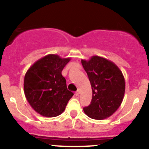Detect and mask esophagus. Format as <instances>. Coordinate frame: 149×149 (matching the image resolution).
Here are the masks:
<instances>
[{"instance_id": "1", "label": "esophagus", "mask_w": 149, "mask_h": 149, "mask_svg": "<svg viewBox=\"0 0 149 149\" xmlns=\"http://www.w3.org/2000/svg\"><path fill=\"white\" fill-rule=\"evenodd\" d=\"M79 94H80V90H78L77 91H76V95H79Z\"/></svg>"}]
</instances>
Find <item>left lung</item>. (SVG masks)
Returning a JSON list of instances; mask_svg holds the SVG:
<instances>
[{
  "label": "left lung",
  "instance_id": "left-lung-1",
  "mask_svg": "<svg viewBox=\"0 0 149 149\" xmlns=\"http://www.w3.org/2000/svg\"><path fill=\"white\" fill-rule=\"evenodd\" d=\"M92 88L91 103L83 108L87 116L101 120L112 115L120 107L125 92V81L118 66L103 57L93 56L81 60Z\"/></svg>",
  "mask_w": 149,
  "mask_h": 149
}]
</instances>
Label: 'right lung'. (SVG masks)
<instances>
[{
	"mask_svg": "<svg viewBox=\"0 0 149 149\" xmlns=\"http://www.w3.org/2000/svg\"><path fill=\"white\" fill-rule=\"evenodd\" d=\"M71 58L48 54L34 63L26 72L24 92L26 99L37 113L46 117H54L66 109L73 93L67 89L61 75Z\"/></svg>",
	"mask_w": 149,
	"mask_h": 149,
	"instance_id": "add662e5",
	"label": "right lung"
}]
</instances>
